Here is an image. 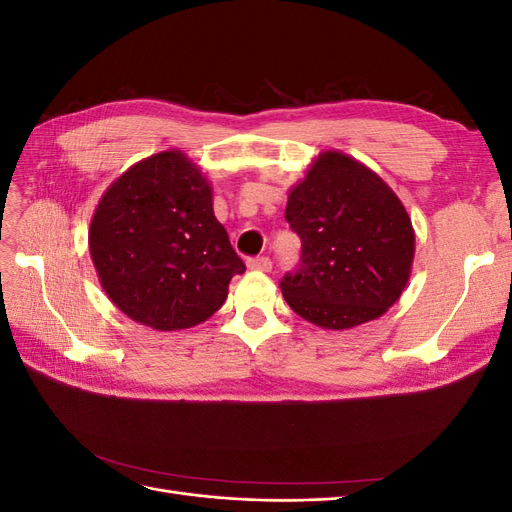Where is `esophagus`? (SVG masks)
<instances>
[{"label": "esophagus", "mask_w": 512, "mask_h": 512, "mask_svg": "<svg viewBox=\"0 0 512 512\" xmlns=\"http://www.w3.org/2000/svg\"><path fill=\"white\" fill-rule=\"evenodd\" d=\"M247 267H250L252 271H271V258L267 256H256V258H250L247 260Z\"/></svg>", "instance_id": "1"}]
</instances>
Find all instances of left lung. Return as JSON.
<instances>
[{"label": "left lung", "instance_id": "1", "mask_svg": "<svg viewBox=\"0 0 512 512\" xmlns=\"http://www.w3.org/2000/svg\"><path fill=\"white\" fill-rule=\"evenodd\" d=\"M286 220L301 262L280 282L286 303L322 329L380 318L404 292L414 230L406 207L374 170L324 151L288 194Z\"/></svg>", "mask_w": 512, "mask_h": 512}]
</instances>
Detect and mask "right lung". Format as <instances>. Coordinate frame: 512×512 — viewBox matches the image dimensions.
<instances>
[{
  "label": "right lung",
  "instance_id": "right-lung-1",
  "mask_svg": "<svg viewBox=\"0 0 512 512\" xmlns=\"http://www.w3.org/2000/svg\"><path fill=\"white\" fill-rule=\"evenodd\" d=\"M89 252L108 299L158 331L205 322L245 271L213 215L211 185L181 151L134 164L104 192Z\"/></svg>",
  "mask_w": 512,
  "mask_h": 512
}]
</instances>
